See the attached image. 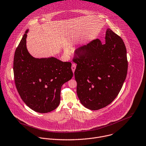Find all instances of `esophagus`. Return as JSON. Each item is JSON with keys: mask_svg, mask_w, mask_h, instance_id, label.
<instances>
[{"mask_svg": "<svg viewBox=\"0 0 146 146\" xmlns=\"http://www.w3.org/2000/svg\"><path fill=\"white\" fill-rule=\"evenodd\" d=\"M76 68V64H74V63L72 64V71H73V73L74 72Z\"/></svg>", "mask_w": 146, "mask_h": 146, "instance_id": "1", "label": "esophagus"}]
</instances>
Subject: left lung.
<instances>
[{
  "label": "left lung",
  "instance_id": "left-lung-1",
  "mask_svg": "<svg viewBox=\"0 0 146 146\" xmlns=\"http://www.w3.org/2000/svg\"><path fill=\"white\" fill-rule=\"evenodd\" d=\"M106 42L98 38L80 47L73 61L77 93L83 106L97 110L111 104L126 80L128 62L122 38L108 28Z\"/></svg>",
  "mask_w": 146,
  "mask_h": 146
}]
</instances>
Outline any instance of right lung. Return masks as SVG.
Returning <instances> with one entry per match:
<instances>
[{"label":"right lung","mask_w":146,"mask_h":146,"mask_svg":"<svg viewBox=\"0 0 146 146\" xmlns=\"http://www.w3.org/2000/svg\"><path fill=\"white\" fill-rule=\"evenodd\" d=\"M28 32L26 30L15 52V83L21 98L29 108L46 113L58 106L61 86L73 75L72 64L53 57H32L26 46Z\"/></svg>","instance_id":"1"}]
</instances>
